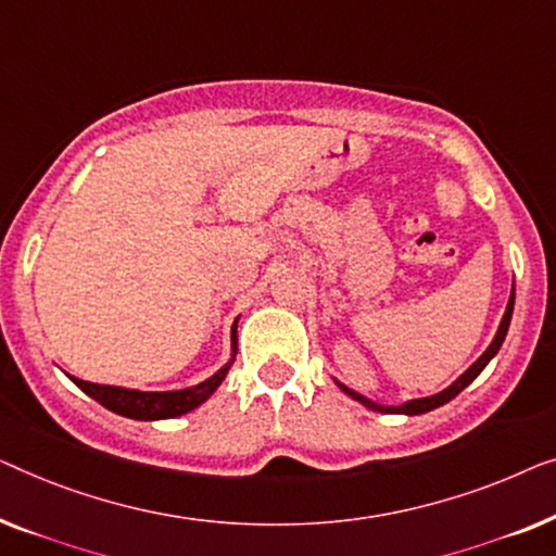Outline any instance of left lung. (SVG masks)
<instances>
[{
    "instance_id": "left-lung-1",
    "label": "left lung",
    "mask_w": 556,
    "mask_h": 556,
    "mask_svg": "<svg viewBox=\"0 0 556 556\" xmlns=\"http://www.w3.org/2000/svg\"><path fill=\"white\" fill-rule=\"evenodd\" d=\"M511 312H514V292H511V296H509V304H506V312H504V317H502V325H498V330H496V338L491 340V345L486 348V353H483L479 359H476V363H473L471 367H468V370H466L464 375H460V378H458L456 382H453V386H448L445 390H441V393H435V395H431V397H418V401H410V403H405V405H378V403L367 401L365 395L355 393V390L345 388V386H342V382H338V386H340L342 390H345V393H348L350 397H355V401L367 405V408L380 410V413H405V416H420V413L433 410V408H438V405L453 401V397H456V395L460 393V390H464L466 386H471V382H473L476 378H479V372L491 363V357H494V355L498 353V348H502L506 332H509Z\"/></svg>"
}]
</instances>
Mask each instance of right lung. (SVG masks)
<instances>
[{"label":"right lung","mask_w":556,"mask_h":556,"mask_svg":"<svg viewBox=\"0 0 556 556\" xmlns=\"http://www.w3.org/2000/svg\"><path fill=\"white\" fill-rule=\"evenodd\" d=\"M231 342H233V355H237V325L231 327ZM231 363L224 365L216 375H211L208 380L199 382V386L186 388V390H168V393H143V390H130V388H118V386H98V382L73 378V375H70V380H73L83 393H88L92 401L105 405L108 410L118 413V416L132 418V420H166V418L184 416V413L199 408V405L206 401L218 386H222V380L226 378V372H229Z\"/></svg>","instance_id":"1"}]
</instances>
